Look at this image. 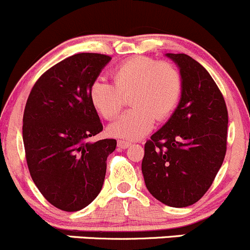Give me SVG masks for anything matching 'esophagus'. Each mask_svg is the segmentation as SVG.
<instances>
[{
	"label": "esophagus",
	"instance_id": "1",
	"mask_svg": "<svg viewBox=\"0 0 250 250\" xmlns=\"http://www.w3.org/2000/svg\"><path fill=\"white\" fill-rule=\"evenodd\" d=\"M130 145H131V143L127 142V141H123V140L118 141V147L123 148V149H125V148H127Z\"/></svg>",
	"mask_w": 250,
	"mask_h": 250
}]
</instances>
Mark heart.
I'll list each match as a JSON object with an SVG mask.
<instances>
[{"label": "heart", "instance_id": "heart-1", "mask_svg": "<svg viewBox=\"0 0 250 250\" xmlns=\"http://www.w3.org/2000/svg\"><path fill=\"white\" fill-rule=\"evenodd\" d=\"M113 83L98 78L90 86V100L104 119L113 120L126 104L131 93L133 105L109 127L112 135L136 140L149 132L158 122L167 119L176 109L182 95V76L169 62L150 57H132L118 64Z\"/></svg>", "mask_w": 250, "mask_h": 250}]
</instances>
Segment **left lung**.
Wrapping results in <instances>:
<instances>
[{
	"instance_id": "obj_1",
	"label": "left lung",
	"mask_w": 250,
	"mask_h": 250,
	"mask_svg": "<svg viewBox=\"0 0 250 250\" xmlns=\"http://www.w3.org/2000/svg\"><path fill=\"white\" fill-rule=\"evenodd\" d=\"M179 65L182 95L174 114L145 145L142 174L154 198L174 208L197 203L221 167L227 146L224 96L203 65L167 53Z\"/></svg>"
}]
</instances>
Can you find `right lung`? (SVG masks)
Returning a JSON list of instances; mask_svg holds the SVG:
<instances>
[{"label": "right lung", "instance_id": "1", "mask_svg": "<svg viewBox=\"0 0 250 250\" xmlns=\"http://www.w3.org/2000/svg\"><path fill=\"white\" fill-rule=\"evenodd\" d=\"M78 53L44 71L33 86L23 115V142L30 176L56 208L78 211L101 192L114 138L88 142L103 130L90 86L110 61Z\"/></svg>", "mask_w": 250, "mask_h": 250}]
</instances>
